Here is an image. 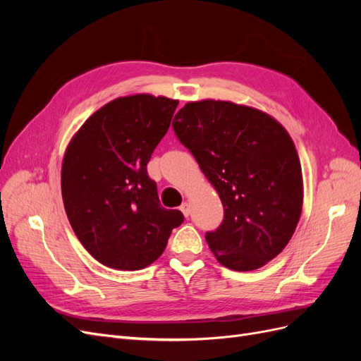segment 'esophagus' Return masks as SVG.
Returning a JSON list of instances; mask_svg holds the SVG:
<instances>
[{"instance_id":"34e87169","label":"esophagus","mask_w":361,"mask_h":361,"mask_svg":"<svg viewBox=\"0 0 361 361\" xmlns=\"http://www.w3.org/2000/svg\"><path fill=\"white\" fill-rule=\"evenodd\" d=\"M180 211H182V214L185 215V216H190V214H191V206H190V203H182L180 204Z\"/></svg>"}]
</instances>
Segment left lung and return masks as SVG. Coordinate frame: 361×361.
I'll list each match as a JSON object with an SVG mask.
<instances>
[{
    "instance_id": "left-lung-1",
    "label": "left lung",
    "mask_w": 361,
    "mask_h": 361,
    "mask_svg": "<svg viewBox=\"0 0 361 361\" xmlns=\"http://www.w3.org/2000/svg\"><path fill=\"white\" fill-rule=\"evenodd\" d=\"M171 126L224 207L221 224L204 235L211 251L235 271L264 267L301 215V166L286 129L255 108L212 99L187 104Z\"/></svg>"
}]
</instances>
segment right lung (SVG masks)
<instances>
[{"label":"right lung","instance_id":"1","mask_svg":"<svg viewBox=\"0 0 361 361\" xmlns=\"http://www.w3.org/2000/svg\"><path fill=\"white\" fill-rule=\"evenodd\" d=\"M178 104L150 94L117 97L87 118L66 150L64 209L80 243L105 267L146 268L183 223L180 211L161 206L147 174Z\"/></svg>","mask_w":361,"mask_h":361}]
</instances>
